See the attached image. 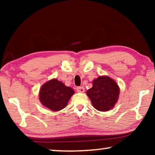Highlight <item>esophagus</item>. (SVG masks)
<instances>
[{
  "instance_id": "1",
  "label": "esophagus",
  "mask_w": 155,
  "mask_h": 155,
  "mask_svg": "<svg viewBox=\"0 0 155 155\" xmlns=\"http://www.w3.org/2000/svg\"><path fill=\"white\" fill-rule=\"evenodd\" d=\"M77 90L78 92H84L85 91V88L83 87V86H79V87H77Z\"/></svg>"
}]
</instances>
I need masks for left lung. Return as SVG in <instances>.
Instances as JSON below:
<instances>
[{
    "label": "left lung",
    "mask_w": 155,
    "mask_h": 155,
    "mask_svg": "<svg viewBox=\"0 0 155 155\" xmlns=\"http://www.w3.org/2000/svg\"><path fill=\"white\" fill-rule=\"evenodd\" d=\"M120 90L117 83L108 77H99L93 81V87L87 95L96 109L106 111L111 109L118 99Z\"/></svg>",
    "instance_id": "8db88e82"
}]
</instances>
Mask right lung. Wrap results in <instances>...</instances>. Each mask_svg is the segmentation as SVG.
<instances>
[{
    "instance_id": "obj_1",
    "label": "right lung",
    "mask_w": 155,
    "mask_h": 155,
    "mask_svg": "<svg viewBox=\"0 0 155 155\" xmlns=\"http://www.w3.org/2000/svg\"><path fill=\"white\" fill-rule=\"evenodd\" d=\"M74 91L57 79L49 81L40 90V100L43 105L52 111H59L66 107Z\"/></svg>"
}]
</instances>
